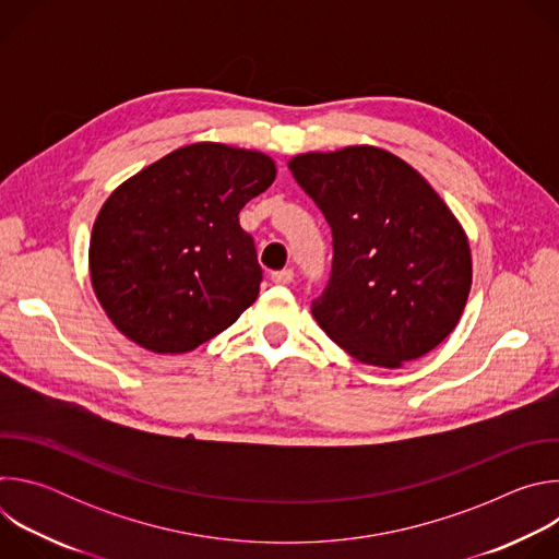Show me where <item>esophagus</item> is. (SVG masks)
<instances>
[{"label": "esophagus", "instance_id": "34e87169", "mask_svg": "<svg viewBox=\"0 0 559 559\" xmlns=\"http://www.w3.org/2000/svg\"><path fill=\"white\" fill-rule=\"evenodd\" d=\"M272 281H274L276 285H289V283L294 281V270H289V267L278 270V272L272 274Z\"/></svg>", "mask_w": 559, "mask_h": 559}]
</instances>
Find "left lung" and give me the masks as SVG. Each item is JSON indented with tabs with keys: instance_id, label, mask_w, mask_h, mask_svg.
I'll list each match as a JSON object with an SVG mask.
<instances>
[{
	"instance_id": "left-lung-1",
	"label": "left lung",
	"mask_w": 559,
	"mask_h": 559,
	"mask_svg": "<svg viewBox=\"0 0 559 559\" xmlns=\"http://www.w3.org/2000/svg\"><path fill=\"white\" fill-rule=\"evenodd\" d=\"M289 170L332 227V274L311 300L321 330L386 369L438 347L466 305L471 252L436 190L373 145L298 154Z\"/></svg>"
}]
</instances>
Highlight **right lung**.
I'll return each mask as SVG.
<instances>
[{
  "label": "right lung",
  "instance_id": "obj_1",
  "mask_svg": "<svg viewBox=\"0 0 559 559\" xmlns=\"http://www.w3.org/2000/svg\"><path fill=\"white\" fill-rule=\"evenodd\" d=\"M274 177L261 152L192 143L119 186L91 238L93 287L117 330L156 354L227 330L263 281L238 212Z\"/></svg>",
  "mask_w": 559,
  "mask_h": 559
}]
</instances>
